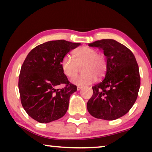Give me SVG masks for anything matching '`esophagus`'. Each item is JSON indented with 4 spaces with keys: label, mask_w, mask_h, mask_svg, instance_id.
I'll use <instances>...</instances> for the list:
<instances>
[{
    "label": "esophagus",
    "mask_w": 152,
    "mask_h": 152,
    "mask_svg": "<svg viewBox=\"0 0 152 152\" xmlns=\"http://www.w3.org/2000/svg\"><path fill=\"white\" fill-rule=\"evenodd\" d=\"M83 88V86H78L77 87V91H80L81 89Z\"/></svg>",
    "instance_id": "1"
}]
</instances>
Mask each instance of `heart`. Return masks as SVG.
<instances>
[{"label": "heart", "mask_w": 152, "mask_h": 152, "mask_svg": "<svg viewBox=\"0 0 152 152\" xmlns=\"http://www.w3.org/2000/svg\"><path fill=\"white\" fill-rule=\"evenodd\" d=\"M75 60L66 55L61 61V68L64 73L71 77L76 74L79 67L83 66L82 74L72 77V84L84 86L93 84L97 78H101L107 71V60L102 53H97L96 50L88 46L79 48L74 52Z\"/></svg>", "instance_id": "obj_1"}]
</instances>
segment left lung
Instances as JSON below:
<instances>
[{
  "instance_id": "left-lung-1",
  "label": "left lung",
  "mask_w": 152,
  "mask_h": 152,
  "mask_svg": "<svg viewBox=\"0 0 152 152\" xmlns=\"http://www.w3.org/2000/svg\"><path fill=\"white\" fill-rule=\"evenodd\" d=\"M88 46L102 50L107 67L104 80L92 87L87 109L98 119L116 120L128 113L138 97L140 77L136 59L129 49L113 39L96 41Z\"/></svg>"
}]
</instances>
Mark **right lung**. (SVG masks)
Instances as JSON below:
<instances>
[{
    "label": "right lung",
    "instance_id": "1",
    "mask_svg": "<svg viewBox=\"0 0 152 152\" xmlns=\"http://www.w3.org/2000/svg\"><path fill=\"white\" fill-rule=\"evenodd\" d=\"M80 44L65 40L48 41L32 49L25 59L18 79L20 101L26 113L37 122L48 123L66 114L77 86L68 82L61 61ZM62 83L66 86L57 89Z\"/></svg>",
    "mask_w": 152,
    "mask_h": 152
}]
</instances>
